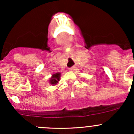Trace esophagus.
Wrapping results in <instances>:
<instances>
[{
    "instance_id": "34e87169",
    "label": "esophagus",
    "mask_w": 134,
    "mask_h": 134,
    "mask_svg": "<svg viewBox=\"0 0 134 134\" xmlns=\"http://www.w3.org/2000/svg\"><path fill=\"white\" fill-rule=\"evenodd\" d=\"M69 71H73L74 70H75V67H71V68H69Z\"/></svg>"
}]
</instances>
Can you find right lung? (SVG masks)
Returning a JSON list of instances; mask_svg holds the SVG:
<instances>
[{
    "mask_svg": "<svg viewBox=\"0 0 134 134\" xmlns=\"http://www.w3.org/2000/svg\"><path fill=\"white\" fill-rule=\"evenodd\" d=\"M61 73L60 72H57V73L53 74L52 76L49 79V83L52 86H56L58 83V82L60 80Z\"/></svg>",
    "mask_w": 134,
    "mask_h": 134,
    "instance_id": "obj_1",
    "label": "right lung"
}]
</instances>
